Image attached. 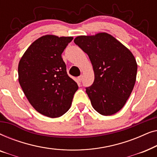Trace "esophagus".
Instances as JSON below:
<instances>
[{
	"mask_svg": "<svg viewBox=\"0 0 157 157\" xmlns=\"http://www.w3.org/2000/svg\"><path fill=\"white\" fill-rule=\"evenodd\" d=\"M78 81H82V76H80L79 77H78Z\"/></svg>",
	"mask_w": 157,
	"mask_h": 157,
	"instance_id": "obj_1",
	"label": "esophagus"
}]
</instances>
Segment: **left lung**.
<instances>
[{
    "label": "left lung",
    "instance_id": "8db88e82",
    "mask_svg": "<svg viewBox=\"0 0 157 157\" xmlns=\"http://www.w3.org/2000/svg\"><path fill=\"white\" fill-rule=\"evenodd\" d=\"M74 43L87 53L93 66L94 81L86 90L92 106L101 115L114 114L125 105L136 82L134 55L105 32L77 36Z\"/></svg>",
    "mask_w": 157,
    "mask_h": 157
}]
</instances>
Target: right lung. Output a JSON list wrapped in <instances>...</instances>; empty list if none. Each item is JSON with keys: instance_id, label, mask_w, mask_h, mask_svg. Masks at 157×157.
Wrapping results in <instances>:
<instances>
[{"instance_id": "right-lung-1", "label": "right lung", "mask_w": 157, "mask_h": 157, "mask_svg": "<svg viewBox=\"0 0 157 157\" xmlns=\"http://www.w3.org/2000/svg\"><path fill=\"white\" fill-rule=\"evenodd\" d=\"M72 36L45 35L32 43L19 61L18 81L30 104L50 118L61 117L71 108L76 81L68 76L61 54Z\"/></svg>"}]
</instances>
